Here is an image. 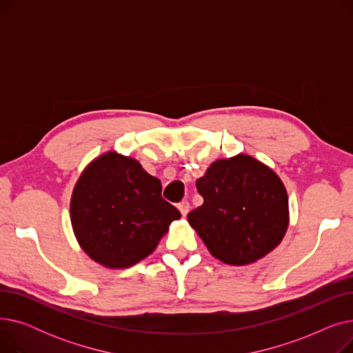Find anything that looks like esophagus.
<instances>
[{
	"instance_id": "1",
	"label": "esophagus",
	"mask_w": 353,
	"mask_h": 353,
	"mask_svg": "<svg viewBox=\"0 0 353 353\" xmlns=\"http://www.w3.org/2000/svg\"><path fill=\"white\" fill-rule=\"evenodd\" d=\"M179 210H180V213H181V216H186L188 213H189V209H190V205H189V201L188 200H183V201H180L179 203Z\"/></svg>"
}]
</instances>
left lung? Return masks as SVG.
<instances>
[{"mask_svg":"<svg viewBox=\"0 0 353 353\" xmlns=\"http://www.w3.org/2000/svg\"><path fill=\"white\" fill-rule=\"evenodd\" d=\"M196 189L205 201L188 220L219 261L249 265L282 242L289 225L288 193L263 163L246 154L217 160Z\"/></svg>","mask_w":353,"mask_h":353,"instance_id":"1","label":"left lung"}]
</instances>
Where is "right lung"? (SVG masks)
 <instances>
[{
    "label": "right lung",
    "instance_id": "right-lung-1",
    "mask_svg": "<svg viewBox=\"0 0 353 353\" xmlns=\"http://www.w3.org/2000/svg\"><path fill=\"white\" fill-rule=\"evenodd\" d=\"M71 225L84 252L110 269L150 254L180 212L139 161L108 152L88 164L71 196Z\"/></svg>",
    "mask_w": 353,
    "mask_h": 353
}]
</instances>
